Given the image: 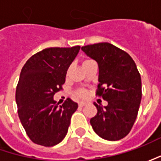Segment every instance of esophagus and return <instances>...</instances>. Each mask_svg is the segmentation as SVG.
Here are the masks:
<instances>
[{"label": "esophagus", "mask_w": 161, "mask_h": 161, "mask_svg": "<svg viewBox=\"0 0 161 161\" xmlns=\"http://www.w3.org/2000/svg\"><path fill=\"white\" fill-rule=\"evenodd\" d=\"M85 105H86V103H85V102H80V103H79V107H80V108L84 107Z\"/></svg>", "instance_id": "obj_1"}]
</instances>
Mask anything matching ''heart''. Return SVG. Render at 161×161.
<instances>
[{"mask_svg":"<svg viewBox=\"0 0 161 161\" xmlns=\"http://www.w3.org/2000/svg\"><path fill=\"white\" fill-rule=\"evenodd\" d=\"M90 60H86V61H84L83 64H85V63H87V62H89ZM77 96L80 97H84L86 96V92L84 91V90H79V91H77Z\"/></svg>","mask_w":161,"mask_h":161,"instance_id":"obj_1","label":"heart"}]
</instances>
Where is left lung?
Listing matches in <instances>:
<instances>
[{"label": "left lung", "instance_id": "8db88e82", "mask_svg": "<svg viewBox=\"0 0 161 161\" xmlns=\"http://www.w3.org/2000/svg\"><path fill=\"white\" fill-rule=\"evenodd\" d=\"M98 65L97 95L108 101L102 107L94 103L97 114L90 119L94 132L103 139L118 141L131 131L142 100V80L133 58L107 42L81 47Z\"/></svg>", "mask_w": 161, "mask_h": 161}]
</instances>
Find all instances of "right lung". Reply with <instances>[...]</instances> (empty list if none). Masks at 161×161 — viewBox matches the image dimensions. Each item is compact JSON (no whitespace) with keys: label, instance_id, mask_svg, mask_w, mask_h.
Instances as JSON below:
<instances>
[{"label":"right lung","instance_id":"add662e5","mask_svg":"<svg viewBox=\"0 0 161 161\" xmlns=\"http://www.w3.org/2000/svg\"><path fill=\"white\" fill-rule=\"evenodd\" d=\"M80 49V46L46 48L32 55L22 68L16 90L18 114L29 139L36 144L54 146L67 134L78 104L67 98L58 106L53 95L62 90Z\"/></svg>","mask_w":161,"mask_h":161}]
</instances>
